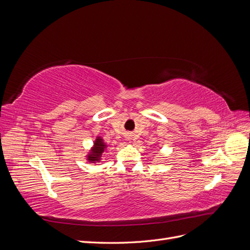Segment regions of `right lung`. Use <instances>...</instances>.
<instances>
[{"label":"right lung","instance_id":"add662e5","mask_svg":"<svg viewBox=\"0 0 250 250\" xmlns=\"http://www.w3.org/2000/svg\"><path fill=\"white\" fill-rule=\"evenodd\" d=\"M104 149H105V145H104V143H103L102 139L97 138V140H96V142H95V146H94V148H93V150H92V153H90V154L87 156L88 161H89V162H93V163L99 161L100 155H101V153L104 151Z\"/></svg>","mask_w":250,"mask_h":250}]
</instances>
